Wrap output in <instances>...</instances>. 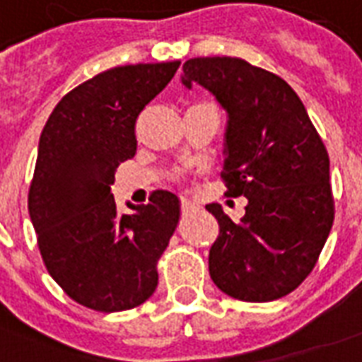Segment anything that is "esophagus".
I'll return each mask as SVG.
<instances>
[{
  "label": "esophagus",
  "instance_id": "obj_1",
  "mask_svg": "<svg viewBox=\"0 0 362 362\" xmlns=\"http://www.w3.org/2000/svg\"><path fill=\"white\" fill-rule=\"evenodd\" d=\"M181 208H183V212H191V210H194V208H199V204L189 199H181Z\"/></svg>",
  "mask_w": 362,
  "mask_h": 362
}]
</instances>
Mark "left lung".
<instances>
[{
	"mask_svg": "<svg viewBox=\"0 0 362 362\" xmlns=\"http://www.w3.org/2000/svg\"><path fill=\"white\" fill-rule=\"evenodd\" d=\"M185 88L199 84L228 113L221 177L229 197H247L233 221L220 204L208 257L221 291L247 303L286 297L305 281L334 223L329 158L291 86L239 57L185 62Z\"/></svg>",
	"mask_w": 362,
	"mask_h": 362,
	"instance_id": "obj_1",
	"label": "left lung"
}]
</instances>
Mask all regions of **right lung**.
<instances>
[{
	"mask_svg": "<svg viewBox=\"0 0 362 362\" xmlns=\"http://www.w3.org/2000/svg\"><path fill=\"white\" fill-rule=\"evenodd\" d=\"M181 62L123 65L65 94L47 117L28 191V214L49 276L78 305L117 313L158 286L156 264L179 223L181 204L154 191L119 214L110 187L136 152L139 113Z\"/></svg>",
	"mask_w": 362,
	"mask_h": 362,
	"instance_id": "add662e5",
	"label": "right lung"
}]
</instances>
